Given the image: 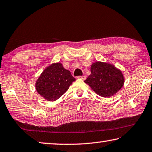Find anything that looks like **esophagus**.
I'll list each match as a JSON object with an SVG mask.
<instances>
[{"label": "esophagus", "instance_id": "34e87169", "mask_svg": "<svg viewBox=\"0 0 152 152\" xmlns=\"http://www.w3.org/2000/svg\"><path fill=\"white\" fill-rule=\"evenodd\" d=\"M78 78L80 79H82V80H85L86 79V76H78Z\"/></svg>", "mask_w": 152, "mask_h": 152}]
</instances>
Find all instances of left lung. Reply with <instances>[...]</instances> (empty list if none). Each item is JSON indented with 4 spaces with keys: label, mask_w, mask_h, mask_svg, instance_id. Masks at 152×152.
Listing matches in <instances>:
<instances>
[{
    "label": "left lung",
    "mask_w": 152,
    "mask_h": 152,
    "mask_svg": "<svg viewBox=\"0 0 152 152\" xmlns=\"http://www.w3.org/2000/svg\"><path fill=\"white\" fill-rule=\"evenodd\" d=\"M91 72L85 83L102 97H112L124 84V76L121 69L112 64L96 61L91 65Z\"/></svg>",
    "instance_id": "obj_1"
}]
</instances>
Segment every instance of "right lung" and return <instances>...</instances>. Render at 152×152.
<instances>
[{"label": "right lung", "instance_id": "right-lung-1", "mask_svg": "<svg viewBox=\"0 0 152 152\" xmlns=\"http://www.w3.org/2000/svg\"><path fill=\"white\" fill-rule=\"evenodd\" d=\"M76 79L62 64L53 63L42 71L35 84L36 90L48 102H55L68 90Z\"/></svg>", "mask_w": 152, "mask_h": 152}]
</instances>
